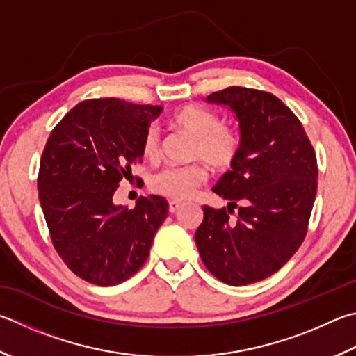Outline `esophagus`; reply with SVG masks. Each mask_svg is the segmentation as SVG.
I'll list each match as a JSON object with an SVG mask.
<instances>
[{"mask_svg":"<svg viewBox=\"0 0 356 356\" xmlns=\"http://www.w3.org/2000/svg\"><path fill=\"white\" fill-rule=\"evenodd\" d=\"M180 207H182V202H177V200H171L170 202V213H176Z\"/></svg>","mask_w":356,"mask_h":356,"instance_id":"obj_1","label":"esophagus"}]
</instances>
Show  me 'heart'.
I'll list each match as a JSON object with an SVG mask.
<instances>
[{"instance_id": "b5f03b06", "label": "heart", "mask_w": 356, "mask_h": 356, "mask_svg": "<svg viewBox=\"0 0 356 356\" xmlns=\"http://www.w3.org/2000/svg\"><path fill=\"white\" fill-rule=\"evenodd\" d=\"M172 124L195 138L191 157L204 160L215 170H225L236 159L240 137L232 127L222 126L218 116L196 106H186L172 115ZM145 159H156L159 154V132L149 127L141 143ZM207 179V171L200 165L168 166L154 174L151 188L161 196L174 200H186L196 195L199 185Z\"/></svg>"}]
</instances>
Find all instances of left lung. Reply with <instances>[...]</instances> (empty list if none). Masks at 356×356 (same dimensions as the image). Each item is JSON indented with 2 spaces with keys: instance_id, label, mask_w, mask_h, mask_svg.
Masks as SVG:
<instances>
[{
  "instance_id": "obj_1",
  "label": "left lung",
  "mask_w": 356,
  "mask_h": 356,
  "mask_svg": "<svg viewBox=\"0 0 356 356\" xmlns=\"http://www.w3.org/2000/svg\"><path fill=\"white\" fill-rule=\"evenodd\" d=\"M205 102L230 108L240 149L213 186L230 200L227 210L205 205L195 241L216 279L243 286L277 273L300 248L318 190L316 154L300 121L274 95L229 87ZM236 202L234 222L228 213Z\"/></svg>"
}]
</instances>
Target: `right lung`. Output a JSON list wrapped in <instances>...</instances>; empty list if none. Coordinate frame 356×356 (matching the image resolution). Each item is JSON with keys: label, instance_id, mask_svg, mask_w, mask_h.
<instances>
[{"label": "right lung", "instance_id": "1", "mask_svg": "<svg viewBox=\"0 0 356 356\" xmlns=\"http://www.w3.org/2000/svg\"><path fill=\"white\" fill-rule=\"evenodd\" d=\"M161 112L160 106L90 99L71 108L49 135L38 199L57 254L86 282L118 285L147 260L168 202L141 196L129 210L113 195L141 161L145 134Z\"/></svg>", "mask_w": 356, "mask_h": 356}]
</instances>
